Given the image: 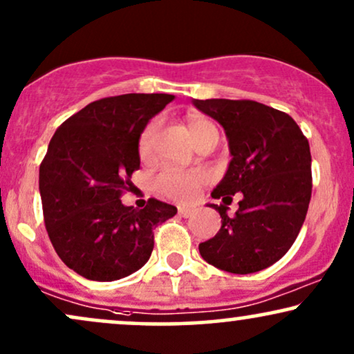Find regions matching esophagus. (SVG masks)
<instances>
[{"label":"esophagus","instance_id":"1","mask_svg":"<svg viewBox=\"0 0 354 354\" xmlns=\"http://www.w3.org/2000/svg\"><path fill=\"white\" fill-rule=\"evenodd\" d=\"M191 212H193V209H191V207H185V206L178 207V214H180L181 218H189Z\"/></svg>","mask_w":354,"mask_h":354}]
</instances>
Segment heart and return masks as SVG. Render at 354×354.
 I'll use <instances>...</instances> for the list:
<instances>
[{"label":"heart","mask_w":354,"mask_h":354,"mask_svg":"<svg viewBox=\"0 0 354 354\" xmlns=\"http://www.w3.org/2000/svg\"><path fill=\"white\" fill-rule=\"evenodd\" d=\"M188 127L196 145L204 142L207 136L218 135V129H216L214 123L203 117H191ZM158 130L160 120L155 118V120L148 122V125L145 127L142 135H140L138 155L143 160L150 158L153 151H155V140L156 135H158ZM206 173L201 171V169L181 171V169L166 168L158 173L155 180V186L166 198L176 199V201H189V199L194 198L198 189L206 183Z\"/></svg>","instance_id":"heart-1"}]
</instances>
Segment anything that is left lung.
<instances>
[{"mask_svg":"<svg viewBox=\"0 0 354 354\" xmlns=\"http://www.w3.org/2000/svg\"><path fill=\"white\" fill-rule=\"evenodd\" d=\"M193 104L224 127L232 160L211 196L219 232L199 244L211 266L252 274L283 257L304 225L312 198V155L306 136L288 113L255 100L207 99ZM240 209L227 216L232 196Z\"/></svg>","mask_w":354,"mask_h":354,"instance_id":"8db88e82","label":"left lung"}]
</instances>
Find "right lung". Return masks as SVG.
<instances>
[{
	"label": "right lung",
	"instance_id": "1",
	"mask_svg": "<svg viewBox=\"0 0 354 354\" xmlns=\"http://www.w3.org/2000/svg\"><path fill=\"white\" fill-rule=\"evenodd\" d=\"M169 93H123L79 110L55 130L39 166L44 224L55 252L88 280L112 282L150 259L153 229L176 207L150 198L143 209L123 206L140 168L138 140Z\"/></svg>",
	"mask_w": 354,
	"mask_h": 354
}]
</instances>
